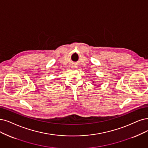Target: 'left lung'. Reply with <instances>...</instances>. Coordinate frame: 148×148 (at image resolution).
<instances>
[{
  "label": "left lung",
  "mask_w": 148,
  "mask_h": 148,
  "mask_svg": "<svg viewBox=\"0 0 148 148\" xmlns=\"http://www.w3.org/2000/svg\"><path fill=\"white\" fill-rule=\"evenodd\" d=\"M93 82V83H94V82Z\"/></svg>",
  "instance_id": "left-lung-1"
}]
</instances>
